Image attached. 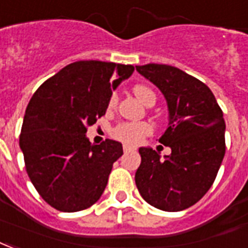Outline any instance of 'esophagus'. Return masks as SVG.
Masks as SVG:
<instances>
[{
  "label": "esophagus",
  "instance_id": "esophagus-1",
  "mask_svg": "<svg viewBox=\"0 0 248 248\" xmlns=\"http://www.w3.org/2000/svg\"><path fill=\"white\" fill-rule=\"evenodd\" d=\"M134 150H135V148L131 147V146H127V144H124V152L134 151Z\"/></svg>",
  "mask_w": 248,
  "mask_h": 248
}]
</instances>
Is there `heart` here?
Wrapping results in <instances>:
<instances>
[{"instance_id":"heart-1","label":"heart","mask_w":248,"mask_h":248,"mask_svg":"<svg viewBox=\"0 0 248 248\" xmlns=\"http://www.w3.org/2000/svg\"><path fill=\"white\" fill-rule=\"evenodd\" d=\"M133 92L143 104H147L148 101L155 98V93L150 88L143 87V85L134 87ZM115 104H117V96L113 94L109 100V109L114 108ZM151 133L152 127L146 122H124V124H119L118 126H115L111 131V135L117 140L124 143V144L137 146L142 142L144 137H147Z\"/></svg>"}]
</instances>
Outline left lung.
Instances as JSON below:
<instances>
[{"label":"left lung","instance_id":"1","mask_svg":"<svg viewBox=\"0 0 248 248\" xmlns=\"http://www.w3.org/2000/svg\"><path fill=\"white\" fill-rule=\"evenodd\" d=\"M168 105V127L159 142L172 150L161 159L140 147L135 184L144 201L164 212H180L202 199L225 156L223 113L202 81L167 64L137 65Z\"/></svg>","mask_w":248,"mask_h":248}]
</instances>
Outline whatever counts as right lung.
<instances>
[{
  "label": "right lung",
  "mask_w": 248,
  "mask_h": 248,
  "mask_svg": "<svg viewBox=\"0 0 248 248\" xmlns=\"http://www.w3.org/2000/svg\"><path fill=\"white\" fill-rule=\"evenodd\" d=\"M133 65L100 60L68 64L31 97L19 147L27 175L46 202L60 212H80L100 200L122 144H92L87 129L106 113L113 91L133 75Z\"/></svg>",
  "instance_id": "obj_1"
}]
</instances>
